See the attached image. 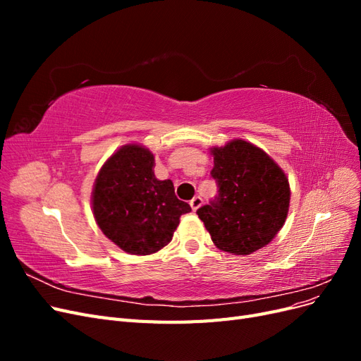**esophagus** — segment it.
Listing matches in <instances>:
<instances>
[{
    "label": "esophagus",
    "mask_w": 361,
    "mask_h": 361,
    "mask_svg": "<svg viewBox=\"0 0 361 361\" xmlns=\"http://www.w3.org/2000/svg\"><path fill=\"white\" fill-rule=\"evenodd\" d=\"M202 203H203V200H202L200 195H195V197H192V200L190 202V204H191V207H192V211H197L199 207L202 206Z\"/></svg>",
    "instance_id": "obj_1"
}]
</instances>
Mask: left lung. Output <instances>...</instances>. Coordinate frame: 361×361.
Here are the masks:
<instances>
[{"label":"left lung","instance_id":"obj_1","mask_svg":"<svg viewBox=\"0 0 361 361\" xmlns=\"http://www.w3.org/2000/svg\"><path fill=\"white\" fill-rule=\"evenodd\" d=\"M218 197L197 209L212 243L247 256L269 244L285 224L290 188L285 171L267 152L236 138L211 147Z\"/></svg>","mask_w":361,"mask_h":361}]
</instances>
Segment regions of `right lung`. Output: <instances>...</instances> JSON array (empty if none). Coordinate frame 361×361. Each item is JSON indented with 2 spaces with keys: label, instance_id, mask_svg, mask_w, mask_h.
I'll use <instances>...</instances> for the list:
<instances>
[{
  "label": "right lung",
  "instance_id": "add662e5",
  "mask_svg": "<svg viewBox=\"0 0 361 361\" xmlns=\"http://www.w3.org/2000/svg\"><path fill=\"white\" fill-rule=\"evenodd\" d=\"M155 157L137 143L105 161L92 191L94 220L102 233L129 255L147 256L166 247L191 206L179 200L170 179L154 173Z\"/></svg>",
  "mask_w": 361,
  "mask_h": 361
}]
</instances>
